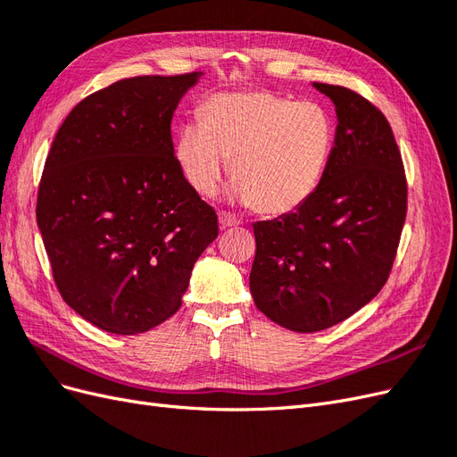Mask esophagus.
<instances>
[{"label": "esophagus", "mask_w": 457, "mask_h": 457, "mask_svg": "<svg viewBox=\"0 0 457 457\" xmlns=\"http://www.w3.org/2000/svg\"><path fill=\"white\" fill-rule=\"evenodd\" d=\"M240 225V220L237 217H232L230 213H220L219 215V227L220 228H228V227H237Z\"/></svg>", "instance_id": "esophagus-1"}]
</instances>
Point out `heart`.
<instances>
[{
    "label": "heart",
    "mask_w": 457,
    "mask_h": 457,
    "mask_svg": "<svg viewBox=\"0 0 457 457\" xmlns=\"http://www.w3.org/2000/svg\"><path fill=\"white\" fill-rule=\"evenodd\" d=\"M336 123L314 101L272 91L220 93L200 108V123L177 133L173 156L202 198L217 195L232 162V196L269 217L297 212L320 188L334 154Z\"/></svg>",
    "instance_id": "1"
}]
</instances>
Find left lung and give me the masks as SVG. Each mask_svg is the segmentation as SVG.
Segmentation results:
<instances>
[{"instance_id": "obj_1", "label": "left lung", "mask_w": 457, "mask_h": 457, "mask_svg": "<svg viewBox=\"0 0 457 457\" xmlns=\"http://www.w3.org/2000/svg\"><path fill=\"white\" fill-rule=\"evenodd\" d=\"M336 106V145L320 188L297 212L259 220L250 292L278 326L311 334L379 294L406 219L403 158L389 121L358 93L312 84Z\"/></svg>"}]
</instances>
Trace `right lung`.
I'll return each instance as SVG.
<instances>
[{
	"instance_id": "obj_1",
	"label": "right lung",
	"mask_w": 457,
	"mask_h": 457,
	"mask_svg": "<svg viewBox=\"0 0 457 457\" xmlns=\"http://www.w3.org/2000/svg\"><path fill=\"white\" fill-rule=\"evenodd\" d=\"M204 72L120 79L54 135L37 227L62 299L108 334L135 336L183 303L217 215L173 156L171 120Z\"/></svg>"
}]
</instances>
